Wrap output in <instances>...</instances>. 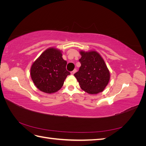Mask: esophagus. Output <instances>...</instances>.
I'll list each match as a JSON object with an SVG mask.
<instances>
[{
	"label": "esophagus",
	"instance_id": "34e87169",
	"mask_svg": "<svg viewBox=\"0 0 146 146\" xmlns=\"http://www.w3.org/2000/svg\"><path fill=\"white\" fill-rule=\"evenodd\" d=\"M77 72V69H75L74 70H72V71L70 72V74H71L72 75H74L75 73H76Z\"/></svg>",
	"mask_w": 146,
	"mask_h": 146
}]
</instances>
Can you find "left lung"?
I'll use <instances>...</instances> for the list:
<instances>
[{
  "label": "left lung",
  "mask_w": 146,
  "mask_h": 146,
  "mask_svg": "<svg viewBox=\"0 0 146 146\" xmlns=\"http://www.w3.org/2000/svg\"><path fill=\"white\" fill-rule=\"evenodd\" d=\"M81 66L74 74L80 88L88 93L96 94L103 91L110 80V72L99 53L81 51Z\"/></svg>",
  "instance_id": "obj_1"
}]
</instances>
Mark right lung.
I'll use <instances>...</instances> for the list:
<instances>
[{
	"mask_svg": "<svg viewBox=\"0 0 146 146\" xmlns=\"http://www.w3.org/2000/svg\"><path fill=\"white\" fill-rule=\"evenodd\" d=\"M66 64L60 50L53 47L47 48L31 67V77L35 86L48 94L58 91L70 74L66 69Z\"/></svg>",
	"mask_w": 146,
	"mask_h": 146,
	"instance_id": "add662e5",
	"label": "right lung"
}]
</instances>
